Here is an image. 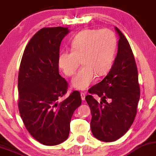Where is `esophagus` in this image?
<instances>
[{"mask_svg": "<svg viewBox=\"0 0 156 156\" xmlns=\"http://www.w3.org/2000/svg\"><path fill=\"white\" fill-rule=\"evenodd\" d=\"M80 96H81V99L83 101H84L85 97H86V94H85L84 92H81L80 93Z\"/></svg>", "mask_w": 156, "mask_h": 156, "instance_id": "obj_1", "label": "esophagus"}]
</instances>
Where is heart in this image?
Returning <instances> with one entry per match:
<instances>
[{"label": "heart", "instance_id": "heart-1", "mask_svg": "<svg viewBox=\"0 0 156 156\" xmlns=\"http://www.w3.org/2000/svg\"><path fill=\"white\" fill-rule=\"evenodd\" d=\"M71 51H62L58 55L59 68L67 76H71L80 65L71 84L78 90H85L96 80L109 71L117 48V38L108 29H84L78 33L70 43Z\"/></svg>", "mask_w": 156, "mask_h": 156}]
</instances>
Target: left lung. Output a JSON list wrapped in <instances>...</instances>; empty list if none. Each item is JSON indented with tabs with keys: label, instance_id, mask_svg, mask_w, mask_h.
<instances>
[{
	"label": "left lung",
	"instance_id": "8db88e82",
	"mask_svg": "<svg viewBox=\"0 0 156 156\" xmlns=\"http://www.w3.org/2000/svg\"><path fill=\"white\" fill-rule=\"evenodd\" d=\"M117 55L111 70L101 82L88 90L86 100L90 109V129L96 139L115 141L128 131L135 120L140 99L138 73L134 55L117 27ZM101 98L98 102L92 95ZM109 99L110 102L106 100Z\"/></svg>",
	"mask_w": 156,
	"mask_h": 156
}]
</instances>
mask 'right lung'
I'll return each mask as SVG.
<instances>
[{"label":"right lung","mask_w":156,"mask_h":156,"mask_svg":"<svg viewBox=\"0 0 156 156\" xmlns=\"http://www.w3.org/2000/svg\"><path fill=\"white\" fill-rule=\"evenodd\" d=\"M68 27L43 28L30 39L21 58L18 78L19 113L26 128L45 145H56L68 139L75 110L81 104L74 90L62 102L68 83L59 74L58 58Z\"/></svg>","instance_id":"1"}]
</instances>
